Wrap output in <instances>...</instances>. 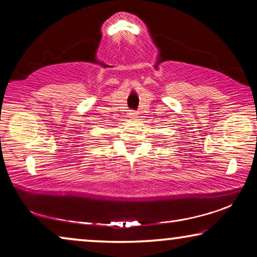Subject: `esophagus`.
Segmentation results:
<instances>
[{"label":"esophagus","mask_w":257,"mask_h":257,"mask_svg":"<svg viewBox=\"0 0 257 257\" xmlns=\"http://www.w3.org/2000/svg\"><path fill=\"white\" fill-rule=\"evenodd\" d=\"M128 117L132 118V119L138 118V112H136V111H130V112H128Z\"/></svg>","instance_id":"esophagus-1"}]
</instances>
